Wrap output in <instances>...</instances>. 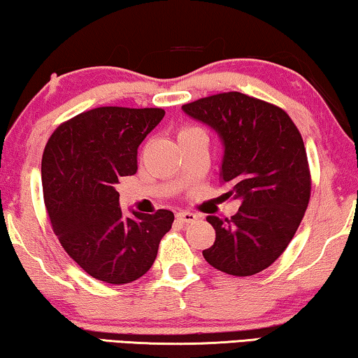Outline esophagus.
<instances>
[{
	"instance_id": "esophagus-1",
	"label": "esophagus",
	"mask_w": 358,
	"mask_h": 358,
	"mask_svg": "<svg viewBox=\"0 0 358 358\" xmlns=\"http://www.w3.org/2000/svg\"><path fill=\"white\" fill-rule=\"evenodd\" d=\"M176 220H178V222H179L180 224L194 223L195 220H197V215H195V213H190V212H180V213L176 215Z\"/></svg>"
}]
</instances>
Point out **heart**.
<instances>
[{"label": "heart", "mask_w": 358, "mask_h": 358, "mask_svg": "<svg viewBox=\"0 0 358 358\" xmlns=\"http://www.w3.org/2000/svg\"><path fill=\"white\" fill-rule=\"evenodd\" d=\"M194 130H197V129H195V127H185V129L179 130V134H178V138H179V136H184V135L190 134V131H194Z\"/></svg>", "instance_id": "obj_1"}]
</instances>
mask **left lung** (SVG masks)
Returning a JSON list of instances; mask_svg holds the SVG:
<instances>
[{"instance_id": "left-lung-1", "label": "left lung", "mask_w": 358, "mask_h": 358, "mask_svg": "<svg viewBox=\"0 0 358 358\" xmlns=\"http://www.w3.org/2000/svg\"><path fill=\"white\" fill-rule=\"evenodd\" d=\"M217 131L224 146L220 179L241 202L231 220L207 217L215 243L202 252L210 266L248 277L277 261L295 236L311 195L306 150L280 107L243 92H220L182 106Z\"/></svg>"}]
</instances>
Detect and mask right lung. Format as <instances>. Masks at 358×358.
Returning a JSON list of instances; mask_svg holds the SVG:
<instances>
[{
	"label": "right lung",
	"instance_id": "1",
	"mask_svg": "<svg viewBox=\"0 0 358 358\" xmlns=\"http://www.w3.org/2000/svg\"><path fill=\"white\" fill-rule=\"evenodd\" d=\"M164 110L97 107L63 122L42 156V187L53 233L97 280L124 285L153 266L174 222L171 210L122 212L115 185L138 169L136 153Z\"/></svg>",
	"mask_w": 358,
	"mask_h": 358
}]
</instances>
